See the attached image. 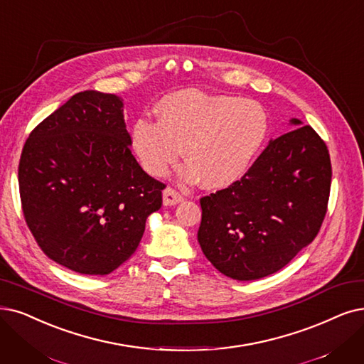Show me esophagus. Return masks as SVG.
I'll use <instances>...</instances> for the list:
<instances>
[{
	"instance_id": "obj_1",
	"label": "esophagus",
	"mask_w": 364,
	"mask_h": 364,
	"mask_svg": "<svg viewBox=\"0 0 364 364\" xmlns=\"http://www.w3.org/2000/svg\"><path fill=\"white\" fill-rule=\"evenodd\" d=\"M182 200H183V196L171 186H167L163 191V201L166 206H174V205H178V203H181Z\"/></svg>"
}]
</instances>
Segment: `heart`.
<instances>
[{
  "label": "heart",
  "mask_w": 364,
  "mask_h": 364,
  "mask_svg": "<svg viewBox=\"0 0 364 364\" xmlns=\"http://www.w3.org/2000/svg\"><path fill=\"white\" fill-rule=\"evenodd\" d=\"M158 121L139 119L133 146L143 168L164 176L179 159H190L181 174L208 188H224L251 167L269 133V116L254 100L186 90L166 97Z\"/></svg>",
  "instance_id": "obj_1"
}]
</instances>
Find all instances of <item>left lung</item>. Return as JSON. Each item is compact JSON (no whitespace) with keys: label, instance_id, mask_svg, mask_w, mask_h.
<instances>
[{"label":"left lung","instance_id":"1","mask_svg":"<svg viewBox=\"0 0 364 364\" xmlns=\"http://www.w3.org/2000/svg\"><path fill=\"white\" fill-rule=\"evenodd\" d=\"M330 185L327 144L311 125L272 140L242 179L200 198L203 254L236 281L281 270L316 237Z\"/></svg>","mask_w":364,"mask_h":364}]
</instances>
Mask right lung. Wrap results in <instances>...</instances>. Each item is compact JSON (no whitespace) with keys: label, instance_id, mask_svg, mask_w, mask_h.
<instances>
[{"label":"right lung","instance_id":"add662e5","mask_svg":"<svg viewBox=\"0 0 364 364\" xmlns=\"http://www.w3.org/2000/svg\"><path fill=\"white\" fill-rule=\"evenodd\" d=\"M122 101L73 95L26 139L19 159L25 223L50 259L82 274H107L134 254L166 185L129 149Z\"/></svg>","mask_w":364,"mask_h":364}]
</instances>
